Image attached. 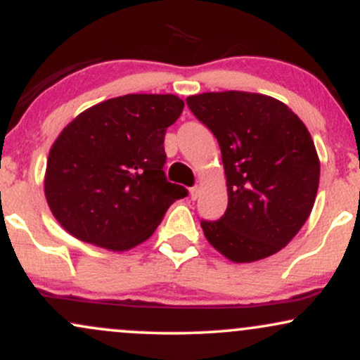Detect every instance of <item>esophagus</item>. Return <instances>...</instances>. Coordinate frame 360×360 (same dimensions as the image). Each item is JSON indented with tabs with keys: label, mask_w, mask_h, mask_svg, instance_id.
I'll use <instances>...</instances> for the list:
<instances>
[{
	"label": "esophagus",
	"mask_w": 360,
	"mask_h": 360,
	"mask_svg": "<svg viewBox=\"0 0 360 360\" xmlns=\"http://www.w3.org/2000/svg\"><path fill=\"white\" fill-rule=\"evenodd\" d=\"M198 196H200V188H198V186H194V188L189 189V198H191V200H196Z\"/></svg>",
	"instance_id": "1"
}]
</instances>
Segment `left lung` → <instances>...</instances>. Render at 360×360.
I'll use <instances>...</instances> for the list:
<instances>
[{
  "label": "left lung",
  "instance_id": "obj_1",
  "mask_svg": "<svg viewBox=\"0 0 360 360\" xmlns=\"http://www.w3.org/2000/svg\"><path fill=\"white\" fill-rule=\"evenodd\" d=\"M217 137L229 206L201 221L206 240L232 262H255L286 247L311 213L320 159L307 125L276 98L247 91L186 98Z\"/></svg>",
  "mask_w": 360,
  "mask_h": 360
}]
</instances>
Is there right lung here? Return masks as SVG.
<instances>
[{
	"label": "right lung",
	"instance_id": "add662e5",
	"mask_svg": "<svg viewBox=\"0 0 360 360\" xmlns=\"http://www.w3.org/2000/svg\"><path fill=\"white\" fill-rule=\"evenodd\" d=\"M183 108L176 94H125L64 127L49 152L44 193L65 232L110 252L155 232L169 206L188 196L162 171L166 130Z\"/></svg>",
	"mask_w": 360,
	"mask_h": 360
}]
</instances>
